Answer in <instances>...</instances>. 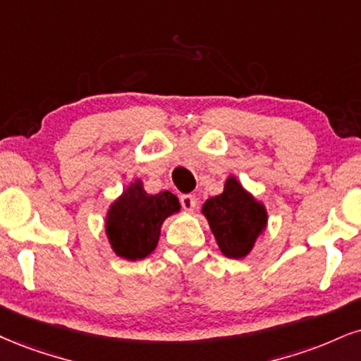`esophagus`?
Here are the masks:
<instances>
[{
  "mask_svg": "<svg viewBox=\"0 0 361 361\" xmlns=\"http://www.w3.org/2000/svg\"><path fill=\"white\" fill-rule=\"evenodd\" d=\"M181 202V207H183V210L186 212H193L195 207H197V198L193 197V195H183V197L180 198Z\"/></svg>",
  "mask_w": 361,
  "mask_h": 361,
  "instance_id": "34e87169",
  "label": "esophagus"
}]
</instances>
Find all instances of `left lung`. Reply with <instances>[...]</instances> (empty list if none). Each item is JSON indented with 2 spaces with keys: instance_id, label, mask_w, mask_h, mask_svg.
Returning a JSON list of instances; mask_svg holds the SVG:
<instances>
[{
  "instance_id": "left-lung-1",
  "label": "left lung",
  "mask_w": 361,
  "mask_h": 361,
  "mask_svg": "<svg viewBox=\"0 0 361 361\" xmlns=\"http://www.w3.org/2000/svg\"><path fill=\"white\" fill-rule=\"evenodd\" d=\"M202 214L208 220L219 249L228 259L249 255L267 225L266 207L252 197L235 176L227 178L222 193L203 203Z\"/></svg>"
}]
</instances>
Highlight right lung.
I'll return each mask as SVG.
<instances>
[{"label":"right lung","mask_w":361,"mask_h":361,"mask_svg":"<svg viewBox=\"0 0 361 361\" xmlns=\"http://www.w3.org/2000/svg\"><path fill=\"white\" fill-rule=\"evenodd\" d=\"M180 208L173 193L149 195L136 180L107 210L106 233L112 250L128 260L147 257L158 245L163 222Z\"/></svg>","instance_id":"right-lung-1"}]
</instances>
